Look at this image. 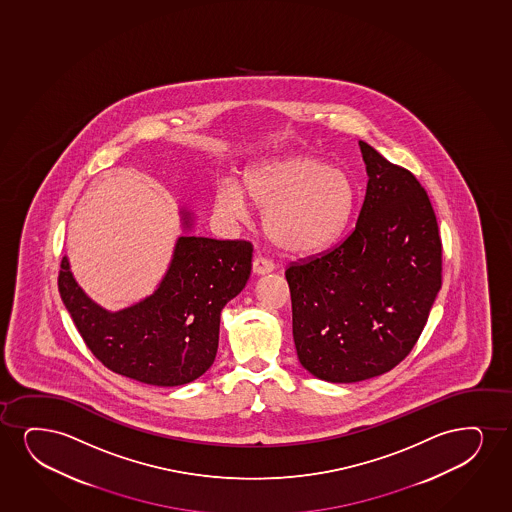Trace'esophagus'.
<instances>
[{
  "instance_id": "obj_1",
  "label": "esophagus",
  "mask_w": 512,
  "mask_h": 512,
  "mask_svg": "<svg viewBox=\"0 0 512 512\" xmlns=\"http://www.w3.org/2000/svg\"><path fill=\"white\" fill-rule=\"evenodd\" d=\"M275 270V265H273L270 259L266 258H256L253 261V272L256 275H266V273H272Z\"/></svg>"
}]
</instances>
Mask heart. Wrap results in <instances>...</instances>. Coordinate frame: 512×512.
<instances>
[{"instance_id":"obj_1","label":"heart","mask_w":512,"mask_h":512,"mask_svg":"<svg viewBox=\"0 0 512 512\" xmlns=\"http://www.w3.org/2000/svg\"><path fill=\"white\" fill-rule=\"evenodd\" d=\"M247 201L265 213L266 233L289 253H313L332 244L350 223L356 190L343 169L320 157L291 154L253 164L235 183H221L214 207L221 218H246Z\"/></svg>"}]
</instances>
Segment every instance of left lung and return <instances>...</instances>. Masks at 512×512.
<instances>
[{
    "mask_svg": "<svg viewBox=\"0 0 512 512\" xmlns=\"http://www.w3.org/2000/svg\"><path fill=\"white\" fill-rule=\"evenodd\" d=\"M367 192L348 239L285 270L301 365L327 382L389 372L412 351L441 289V239L426 190L358 142Z\"/></svg>",
    "mask_w": 512,
    "mask_h": 512,
    "instance_id": "1",
    "label": "left lung"
}]
</instances>
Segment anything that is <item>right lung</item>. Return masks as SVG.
Masks as SVG:
<instances>
[{
    "label": "right lung",
    "mask_w": 512,
    "mask_h": 512,
    "mask_svg": "<svg viewBox=\"0 0 512 512\" xmlns=\"http://www.w3.org/2000/svg\"><path fill=\"white\" fill-rule=\"evenodd\" d=\"M183 235L156 291L135 305L109 311L76 282L67 256L60 298L91 353L107 369L150 386H182L216 358L221 310L246 287L253 246L246 240L195 237L194 216L180 209Z\"/></svg>",
    "instance_id": "right-lung-1"
}]
</instances>
